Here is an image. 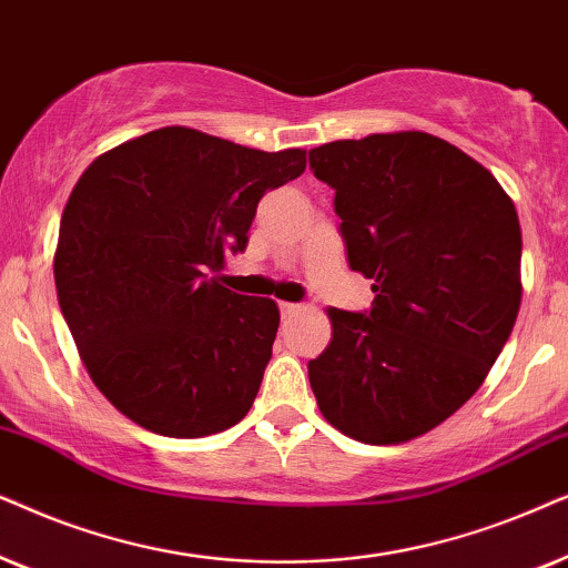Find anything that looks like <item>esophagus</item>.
<instances>
[{
  "instance_id": "1",
  "label": "esophagus",
  "mask_w": 568,
  "mask_h": 568,
  "mask_svg": "<svg viewBox=\"0 0 568 568\" xmlns=\"http://www.w3.org/2000/svg\"><path fill=\"white\" fill-rule=\"evenodd\" d=\"M298 304H288V301H283V304H280V314H283V320H288V316H293L298 312Z\"/></svg>"
}]
</instances>
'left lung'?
I'll return each instance as SVG.
<instances>
[{
    "instance_id": "left-lung-1",
    "label": "left lung",
    "mask_w": 568,
    "mask_h": 568,
    "mask_svg": "<svg viewBox=\"0 0 568 568\" xmlns=\"http://www.w3.org/2000/svg\"><path fill=\"white\" fill-rule=\"evenodd\" d=\"M308 165L335 189L347 264L374 280L368 312L329 308L314 397L345 436L410 442L478 392L511 335L517 210L494 173L426 132L329 142Z\"/></svg>"
}]
</instances>
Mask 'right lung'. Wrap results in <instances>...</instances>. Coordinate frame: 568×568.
Returning a JSON list of instances; mask_svg holds the SVG:
<instances>
[{"instance_id": "right-lung-1", "label": "right lung", "mask_w": 568, "mask_h": 568, "mask_svg": "<svg viewBox=\"0 0 568 568\" xmlns=\"http://www.w3.org/2000/svg\"><path fill=\"white\" fill-rule=\"evenodd\" d=\"M304 169V150L163 126L82 173L59 225L57 296L88 374L126 418L200 438L248 413L280 312L210 275L246 248L262 196Z\"/></svg>"}]
</instances>
